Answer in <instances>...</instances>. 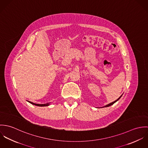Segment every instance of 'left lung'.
I'll use <instances>...</instances> for the list:
<instances>
[{
  "instance_id": "8db88e82",
  "label": "left lung",
  "mask_w": 148,
  "mask_h": 148,
  "mask_svg": "<svg viewBox=\"0 0 148 148\" xmlns=\"http://www.w3.org/2000/svg\"><path fill=\"white\" fill-rule=\"evenodd\" d=\"M121 96H122V95H121V96H120V97H119V99H117V100H116V101H113V102H112V103H110V104H108V105H106V106H104V107H108V106H112V105H113V104H114V103H116V101H118V100H119V99H120V98H121Z\"/></svg>"
}]
</instances>
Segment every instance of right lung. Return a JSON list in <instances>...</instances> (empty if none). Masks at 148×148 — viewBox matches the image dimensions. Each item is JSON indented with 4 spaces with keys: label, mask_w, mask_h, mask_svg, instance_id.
Here are the masks:
<instances>
[{
    "label": "right lung",
    "mask_w": 148,
    "mask_h": 148,
    "mask_svg": "<svg viewBox=\"0 0 148 148\" xmlns=\"http://www.w3.org/2000/svg\"><path fill=\"white\" fill-rule=\"evenodd\" d=\"M29 103L33 104V105H35V106H49V104H35V103H32L31 101H28Z\"/></svg>",
    "instance_id": "1"
}]
</instances>
